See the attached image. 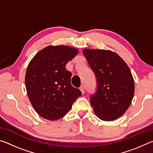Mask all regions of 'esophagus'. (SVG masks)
Masks as SVG:
<instances>
[{
	"label": "esophagus",
	"instance_id": "34e87169",
	"mask_svg": "<svg viewBox=\"0 0 153 153\" xmlns=\"http://www.w3.org/2000/svg\"><path fill=\"white\" fill-rule=\"evenodd\" d=\"M79 90H81V92H82V94H84V93L85 92V89H84V87L83 86H80V88H79Z\"/></svg>",
	"mask_w": 153,
	"mask_h": 153
}]
</instances>
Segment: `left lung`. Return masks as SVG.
<instances>
[{
	"label": "left lung",
	"mask_w": 153,
	"mask_h": 153,
	"mask_svg": "<svg viewBox=\"0 0 153 153\" xmlns=\"http://www.w3.org/2000/svg\"><path fill=\"white\" fill-rule=\"evenodd\" d=\"M83 54L97 78V91L90 100L96 115L107 121L120 117L134 94L130 69L117 54L111 51L86 48Z\"/></svg>",
	"instance_id": "obj_1"
}]
</instances>
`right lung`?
Masks as SVG:
<instances>
[{"instance_id":"1","label":"right lung","mask_w":153,"mask_h":153,"mask_svg":"<svg viewBox=\"0 0 153 153\" xmlns=\"http://www.w3.org/2000/svg\"><path fill=\"white\" fill-rule=\"evenodd\" d=\"M67 46H48L38 52L28 65L25 83L28 98L38 115L48 120H59L82 95L71 84L66 64L78 53Z\"/></svg>"}]
</instances>
